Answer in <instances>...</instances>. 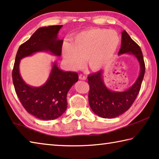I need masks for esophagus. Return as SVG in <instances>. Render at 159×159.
Returning a JSON list of instances; mask_svg holds the SVG:
<instances>
[{"label": "esophagus", "instance_id": "1", "mask_svg": "<svg viewBox=\"0 0 159 159\" xmlns=\"http://www.w3.org/2000/svg\"><path fill=\"white\" fill-rule=\"evenodd\" d=\"M79 79L80 80H85L86 77L84 76V75L80 74V75H79Z\"/></svg>", "mask_w": 159, "mask_h": 159}]
</instances>
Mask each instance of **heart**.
Masks as SVG:
<instances>
[{"instance_id":"1","label":"heart","mask_w":159,"mask_h":159,"mask_svg":"<svg viewBox=\"0 0 159 159\" xmlns=\"http://www.w3.org/2000/svg\"><path fill=\"white\" fill-rule=\"evenodd\" d=\"M120 43V37L116 31L93 28L78 34L72 45H64L62 56L72 69L80 68L86 59L90 69L98 71L110 62Z\"/></svg>"}]
</instances>
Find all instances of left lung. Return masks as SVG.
<instances>
[{
  "label": "left lung",
  "mask_w": 159,
  "mask_h": 159,
  "mask_svg": "<svg viewBox=\"0 0 159 159\" xmlns=\"http://www.w3.org/2000/svg\"><path fill=\"white\" fill-rule=\"evenodd\" d=\"M121 36L118 55L127 54L135 57L139 64V74L132 86L123 91L111 90L107 87L103 79V70L88 76L90 107L95 114L104 118L117 117L130 109L139 92L144 76L145 64L140 47L125 31L122 32Z\"/></svg>",
  "instance_id": "obj_1"
}]
</instances>
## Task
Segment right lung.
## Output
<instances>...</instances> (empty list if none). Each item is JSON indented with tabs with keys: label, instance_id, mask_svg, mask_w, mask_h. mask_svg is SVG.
I'll list each match as a JSON object with an SVG mask.
<instances>
[{
	"label": "right lung",
	"instance_id": "right-lung-1",
	"mask_svg": "<svg viewBox=\"0 0 159 159\" xmlns=\"http://www.w3.org/2000/svg\"><path fill=\"white\" fill-rule=\"evenodd\" d=\"M62 25H55L38 29L19 48L12 70L13 84L21 104L29 114L44 120L56 119L65 112L67 93L78 81L79 75L76 72L63 71L59 68L57 61H54L46 82L34 87L21 78L20 64L21 59L37 52L61 56L63 40L59 39L57 35Z\"/></svg>",
	"mask_w": 159,
	"mask_h": 159
}]
</instances>
